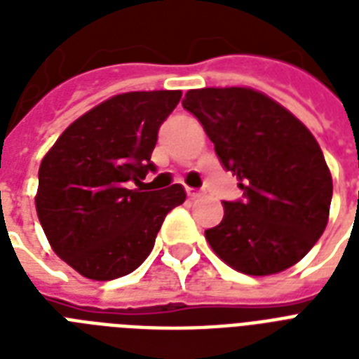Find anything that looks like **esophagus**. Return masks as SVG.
<instances>
[{
  "instance_id": "34e87169",
  "label": "esophagus",
  "mask_w": 359,
  "mask_h": 359,
  "mask_svg": "<svg viewBox=\"0 0 359 359\" xmlns=\"http://www.w3.org/2000/svg\"><path fill=\"white\" fill-rule=\"evenodd\" d=\"M186 191H188V196H190L191 199H197V197L203 196V190H196V188H186Z\"/></svg>"
}]
</instances>
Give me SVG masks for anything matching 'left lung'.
Listing matches in <instances>:
<instances>
[{"label":"left lung","mask_w":359,"mask_h":359,"mask_svg":"<svg viewBox=\"0 0 359 359\" xmlns=\"http://www.w3.org/2000/svg\"><path fill=\"white\" fill-rule=\"evenodd\" d=\"M214 143L242 199L224 201L222 224L205 231L229 266L248 276L283 272L326 229L334 194L317 140L272 98L245 87L191 89L182 100Z\"/></svg>","instance_id":"8db88e82"}]
</instances>
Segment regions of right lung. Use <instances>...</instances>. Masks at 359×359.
Listing matches in <instances>:
<instances>
[{
  "mask_svg": "<svg viewBox=\"0 0 359 359\" xmlns=\"http://www.w3.org/2000/svg\"><path fill=\"white\" fill-rule=\"evenodd\" d=\"M180 91L124 93L81 115L42 158L36 214L53 251L83 278L109 281L134 272L154 248L180 184L130 190L149 171L158 130Z\"/></svg>",
  "mask_w": 359,
  "mask_h": 359,
  "instance_id": "right-lung-1",
  "label": "right lung"
}]
</instances>
